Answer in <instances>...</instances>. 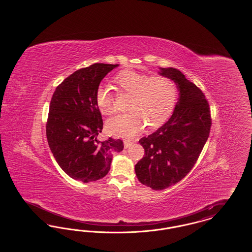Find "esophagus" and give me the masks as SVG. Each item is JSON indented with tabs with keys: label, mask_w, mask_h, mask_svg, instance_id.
Masks as SVG:
<instances>
[{
	"label": "esophagus",
	"mask_w": 252,
	"mask_h": 252,
	"mask_svg": "<svg viewBox=\"0 0 252 252\" xmlns=\"http://www.w3.org/2000/svg\"><path fill=\"white\" fill-rule=\"evenodd\" d=\"M133 144V142L129 141V140H125L124 141V144H125V148H129L131 146V144Z\"/></svg>",
	"instance_id": "1"
}]
</instances>
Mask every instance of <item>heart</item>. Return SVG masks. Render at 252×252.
Masks as SVG:
<instances>
[{
  "label": "heart",
  "mask_w": 252,
  "mask_h": 252,
  "mask_svg": "<svg viewBox=\"0 0 252 252\" xmlns=\"http://www.w3.org/2000/svg\"><path fill=\"white\" fill-rule=\"evenodd\" d=\"M114 81L121 90L131 95L128 105L130 112L119 115L108 122V131L115 136L130 138L144 128L158 127L167 120L177 101V87L167 76L147 74L125 70ZM96 105L106 115L116 112L113 96L108 88L99 86L96 90Z\"/></svg>",
  "instance_id": "1"
}]
</instances>
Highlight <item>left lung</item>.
Returning <instances> with one entry per match:
<instances>
[{
    "label": "left lung",
    "mask_w": 252,
    "mask_h": 252,
    "mask_svg": "<svg viewBox=\"0 0 252 252\" xmlns=\"http://www.w3.org/2000/svg\"><path fill=\"white\" fill-rule=\"evenodd\" d=\"M180 92L170 119L139 143L144 156L135 165L139 181L153 190L178 183L191 171L206 144L212 126L209 103L199 88L175 68H159Z\"/></svg>",
    "instance_id": "8db88e82"
}]
</instances>
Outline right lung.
<instances>
[{
    "mask_svg": "<svg viewBox=\"0 0 252 252\" xmlns=\"http://www.w3.org/2000/svg\"><path fill=\"white\" fill-rule=\"evenodd\" d=\"M118 66L95 63L77 70L57 87L51 99L46 124L49 147L60 168L73 180L87 183L104 178L112 153L124 149L120 139L97 140L103 120L96 90Z\"/></svg>",
    "mask_w": 252,
    "mask_h": 252,
    "instance_id": "add662e5",
    "label": "right lung"
}]
</instances>
